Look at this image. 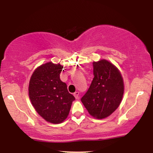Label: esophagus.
<instances>
[{"label": "esophagus", "mask_w": 153, "mask_h": 153, "mask_svg": "<svg viewBox=\"0 0 153 153\" xmlns=\"http://www.w3.org/2000/svg\"><path fill=\"white\" fill-rule=\"evenodd\" d=\"M75 98H76V99H79V92H76L74 94Z\"/></svg>", "instance_id": "34e87169"}]
</instances>
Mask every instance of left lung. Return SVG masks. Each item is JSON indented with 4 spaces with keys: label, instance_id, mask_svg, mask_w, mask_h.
Listing matches in <instances>:
<instances>
[{
    "label": "left lung",
    "instance_id": "left-lung-1",
    "mask_svg": "<svg viewBox=\"0 0 153 153\" xmlns=\"http://www.w3.org/2000/svg\"><path fill=\"white\" fill-rule=\"evenodd\" d=\"M92 64L94 77L81 100L90 115L102 120L120 106L124 92L123 79L117 67L106 59Z\"/></svg>",
    "mask_w": 153,
    "mask_h": 153
}]
</instances>
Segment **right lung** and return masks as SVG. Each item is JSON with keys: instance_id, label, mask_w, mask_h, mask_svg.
Returning <instances> with one entry per match:
<instances>
[{"instance_id": "1", "label": "right lung", "mask_w": 153, "mask_h": 153, "mask_svg": "<svg viewBox=\"0 0 153 153\" xmlns=\"http://www.w3.org/2000/svg\"><path fill=\"white\" fill-rule=\"evenodd\" d=\"M63 66L48 62L38 67L29 83V97L43 119L51 123H61L68 116L75 97L60 79ZM64 70H63V71Z\"/></svg>"}]
</instances>
